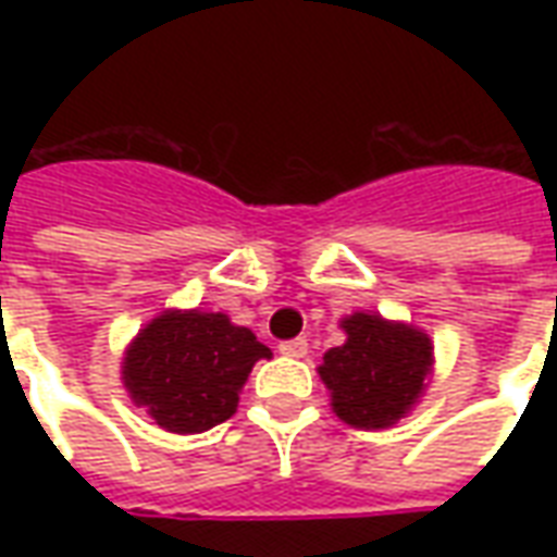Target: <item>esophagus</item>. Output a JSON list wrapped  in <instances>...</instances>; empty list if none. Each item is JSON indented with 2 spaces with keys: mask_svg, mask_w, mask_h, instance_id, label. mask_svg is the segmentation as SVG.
Returning <instances> with one entry per match:
<instances>
[{
  "mask_svg": "<svg viewBox=\"0 0 557 557\" xmlns=\"http://www.w3.org/2000/svg\"><path fill=\"white\" fill-rule=\"evenodd\" d=\"M280 351H283L286 358H304V355L310 351V343H307L304 337L286 339V343H280Z\"/></svg>",
  "mask_w": 557,
  "mask_h": 557,
  "instance_id": "esophagus-1",
  "label": "esophagus"
}]
</instances>
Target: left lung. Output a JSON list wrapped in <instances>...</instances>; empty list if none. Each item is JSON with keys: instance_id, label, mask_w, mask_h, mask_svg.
<instances>
[{"instance_id": "left-lung-1", "label": "left lung", "mask_w": 557, "mask_h": 557, "mask_svg": "<svg viewBox=\"0 0 557 557\" xmlns=\"http://www.w3.org/2000/svg\"><path fill=\"white\" fill-rule=\"evenodd\" d=\"M346 343L319 367L339 420L358 430H385L414 406L432 370V343L409 325L355 313Z\"/></svg>"}]
</instances>
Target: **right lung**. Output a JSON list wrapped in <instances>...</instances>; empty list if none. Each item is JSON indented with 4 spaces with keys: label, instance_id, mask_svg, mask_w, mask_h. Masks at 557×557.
Here are the masks:
<instances>
[{
    "label": "right lung",
    "instance_id": "obj_1",
    "mask_svg": "<svg viewBox=\"0 0 557 557\" xmlns=\"http://www.w3.org/2000/svg\"><path fill=\"white\" fill-rule=\"evenodd\" d=\"M271 349L223 313L172 310L139 331L125 358V387L170 432H206L230 420L238 391Z\"/></svg>",
    "mask_w": 557,
    "mask_h": 557
}]
</instances>
